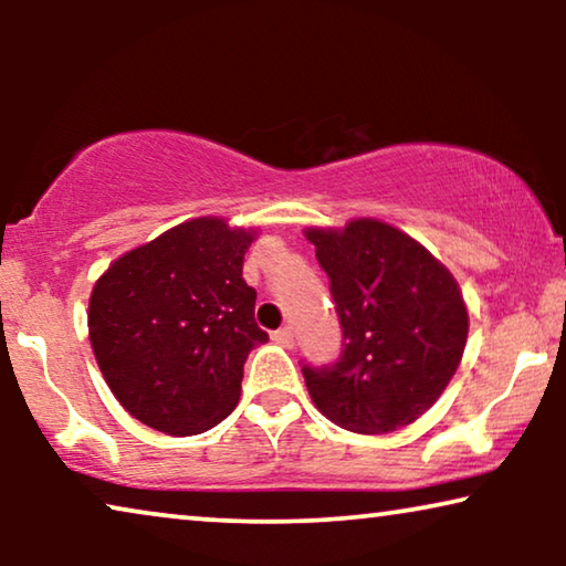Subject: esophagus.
<instances>
[{
    "mask_svg": "<svg viewBox=\"0 0 566 566\" xmlns=\"http://www.w3.org/2000/svg\"><path fill=\"white\" fill-rule=\"evenodd\" d=\"M273 339H275L277 345L291 347V345H293V329H291V327H281V329H275V332H273Z\"/></svg>",
    "mask_w": 566,
    "mask_h": 566,
    "instance_id": "esophagus-1",
    "label": "esophagus"
}]
</instances>
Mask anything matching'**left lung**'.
I'll return each instance as SVG.
<instances>
[{"label": "left lung", "mask_w": 566, "mask_h": 566, "mask_svg": "<svg viewBox=\"0 0 566 566\" xmlns=\"http://www.w3.org/2000/svg\"><path fill=\"white\" fill-rule=\"evenodd\" d=\"M329 277L343 353L306 366V389L339 428L378 436L415 422L446 391L469 337L455 277L420 242L376 219L306 229Z\"/></svg>", "instance_id": "1"}]
</instances>
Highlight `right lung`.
<instances>
[{
    "label": "right lung",
    "mask_w": 566,
    "mask_h": 566,
    "mask_svg": "<svg viewBox=\"0 0 566 566\" xmlns=\"http://www.w3.org/2000/svg\"><path fill=\"white\" fill-rule=\"evenodd\" d=\"M254 231L203 216L136 247L99 275L90 343L128 415L167 436H198L227 420L244 360L268 332L254 322L244 252Z\"/></svg>",
    "instance_id": "right-lung-1"
}]
</instances>
